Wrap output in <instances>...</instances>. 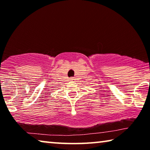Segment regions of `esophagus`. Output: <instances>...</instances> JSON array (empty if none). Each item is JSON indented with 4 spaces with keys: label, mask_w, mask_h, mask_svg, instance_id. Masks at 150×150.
<instances>
[{
    "label": "esophagus",
    "mask_w": 150,
    "mask_h": 150,
    "mask_svg": "<svg viewBox=\"0 0 150 150\" xmlns=\"http://www.w3.org/2000/svg\"><path fill=\"white\" fill-rule=\"evenodd\" d=\"M69 80H70V81H73V80H75V79L73 78V77H72V78H70Z\"/></svg>",
    "instance_id": "obj_1"
}]
</instances>
